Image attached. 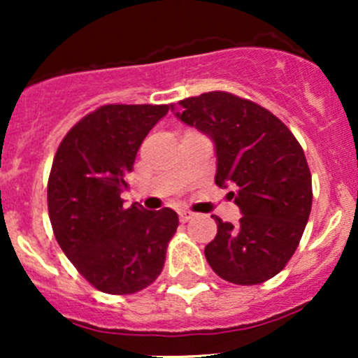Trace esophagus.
Wrapping results in <instances>:
<instances>
[{
	"label": "esophagus",
	"mask_w": 358,
	"mask_h": 358,
	"mask_svg": "<svg viewBox=\"0 0 358 358\" xmlns=\"http://www.w3.org/2000/svg\"><path fill=\"white\" fill-rule=\"evenodd\" d=\"M178 216H180V222H182V223H187V222H189L190 218H194V213L185 211V209H183V211H180V213H178Z\"/></svg>",
	"instance_id": "34e87169"
}]
</instances>
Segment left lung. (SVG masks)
I'll return each instance as SVG.
<instances>
[{
	"instance_id": "8db88e82",
	"label": "left lung",
	"mask_w": 358,
	"mask_h": 358,
	"mask_svg": "<svg viewBox=\"0 0 358 358\" xmlns=\"http://www.w3.org/2000/svg\"><path fill=\"white\" fill-rule=\"evenodd\" d=\"M171 110L213 140L215 183L232 187L243 215L237 225L215 216L218 232L204 248L209 266L239 286L272 279L294 255L312 209L301 145L272 112L232 93H202Z\"/></svg>"
}]
</instances>
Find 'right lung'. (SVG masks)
I'll return each mask as SVG.
<instances>
[{"label":"right lung","instance_id":"right-lung-1","mask_svg":"<svg viewBox=\"0 0 358 358\" xmlns=\"http://www.w3.org/2000/svg\"><path fill=\"white\" fill-rule=\"evenodd\" d=\"M169 106H103L64 136L48 180L53 234L78 272L109 294H133L157 279L178 227L173 209L124 208L136 152Z\"/></svg>","mask_w":358,"mask_h":358}]
</instances>
